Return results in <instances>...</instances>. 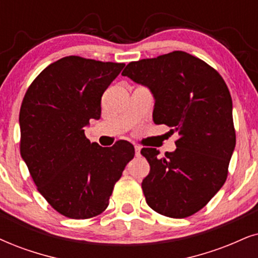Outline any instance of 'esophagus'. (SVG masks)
<instances>
[{
	"label": "esophagus",
	"mask_w": 258,
	"mask_h": 258,
	"mask_svg": "<svg viewBox=\"0 0 258 258\" xmlns=\"http://www.w3.org/2000/svg\"><path fill=\"white\" fill-rule=\"evenodd\" d=\"M135 151H136V157H140V148H139V146H135Z\"/></svg>",
	"instance_id": "obj_1"
}]
</instances>
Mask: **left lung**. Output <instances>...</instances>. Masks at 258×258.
<instances>
[{
	"label": "left lung",
	"mask_w": 258,
	"mask_h": 258,
	"mask_svg": "<svg viewBox=\"0 0 258 258\" xmlns=\"http://www.w3.org/2000/svg\"><path fill=\"white\" fill-rule=\"evenodd\" d=\"M121 75L151 91L153 122L180 135L175 151L163 157L152 148L140 151L150 164L142 183L146 202L176 219L197 213L223 187L236 146L229 88L218 71L183 51L132 61Z\"/></svg>",
	"instance_id": "1"
}]
</instances>
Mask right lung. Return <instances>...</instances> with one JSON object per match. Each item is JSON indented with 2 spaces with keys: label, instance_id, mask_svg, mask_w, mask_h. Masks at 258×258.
I'll return each instance as SVG.
<instances>
[{
  "label": "right lung",
  "instance_id": "obj_1",
  "mask_svg": "<svg viewBox=\"0 0 258 258\" xmlns=\"http://www.w3.org/2000/svg\"><path fill=\"white\" fill-rule=\"evenodd\" d=\"M123 63L69 56L44 69L20 109V152L39 193L60 214L88 219L102 213L114 184L135 157L131 143H90L84 127L101 116V97Z\"/></svg>",
  "mask_w": 258,
  "mask_h": 258
}]
</instances>
